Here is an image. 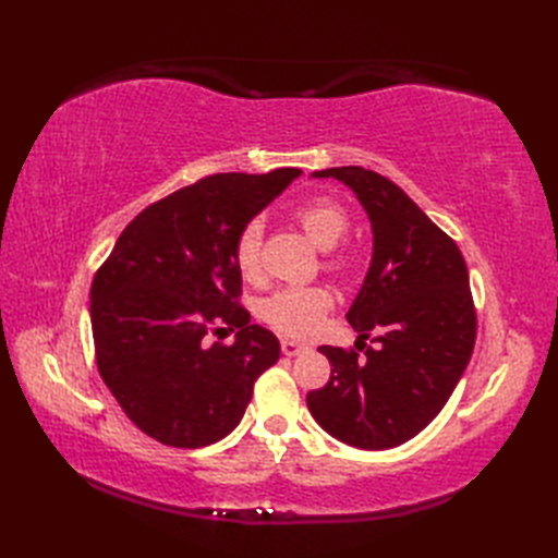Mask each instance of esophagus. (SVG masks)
<instances>
[{
	"label": "esophagus",
	"instance_id": "1",
	"mask_svg": "<svg viewBox=\"0 0 558 558\" xmlns=\"http://www.w3.org/2000/svg\"><path fill=\"white\" fill-rule=\"evenodd\" d=\"M281 351L283 356H300L302 351H307V344L295 342V340H281Z\"/></svg>",
	"mask_w": 558,
	"mask_h": 558
}]
</instances>
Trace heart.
Wrapping results in <instances>:
<instances>
[{
  "mask_svg": "<svg viewBox=\"0 0 558 558\" xmlns=\"http://www.w3.org/2000/svg\"><path fill=\"white\" fill-rule=\"evenodd\" d=\"M298 223L307 238L324 251H330L349 228L347 211L330 197H314L295 209ZM260 223H248L234 244V263L244 279L260 277ZM332 307V295L324 286H289L263 302V318L286 335H307L318 328Z\"/></svg>",
  "mask_w": 558,
  "mask_h": 558,
  "instance_id": "obj_1",
  "label": "heart"
}]
</instances>
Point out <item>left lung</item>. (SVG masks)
Returning <instances> with one entry per match:
<instances>
[{"label": "left lung", "mask_w": 558, "mask_h": 558, "mask_svg": "<svg viewBox=\"0 0 558 558\" xmlns=\"http://www.w3.org/2000/svg\"><path fill=\"white\" fill-rule=\"evenodd\" d=\"M337 179L356 195L373 230V258L347 320L356 351L318 347L330 381L307 393L316 424L359 449H391L412 440L440 414L475 349L477 316L459 246L402 189L363 167L312 174Z\"/></svg>", "instance_id": "left-lung-1"}]
</instances>
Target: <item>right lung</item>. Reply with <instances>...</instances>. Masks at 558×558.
<instances>
[{
  "label": "right lung",
  "instance_id": "obj_1",
  "mask_svg": "<svg viewBox=\"0 0 558 558\" xmlns=\"http://www.w3.org/2000/svg\"><path fill=\"white\" fill-rule=\"evenodd\" d=\"M302 172L214 174L146 207L121 232L90 289L97 369L154 440L197 449L238 428L253 384L279 361L277 337L238 305L240 232ZM239 328L230 348L211 325Z\"/></svg>",
  "mask_w": 558,
  "mask_h": 558
}]
</instances>
